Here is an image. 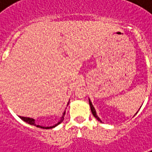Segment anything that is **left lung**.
<instances>
[{"mask_svg":"<svg viewBox=\"0 0 152 152\" xmlns=\"http://www.w3.org/2000/svg\"><path fill=\"white\" fill-rule=\"evenodd\" d=\"M89 106H90V109H91V112H92V114L94 115V117H95L96 119L98 120V121H100V122H102V121H101V120L99 119V116H98V115H97V114H96L95 109H94V106H93L92 102H91V101H90V99H89ZM136 114H137V113H136Z\"/></svg>","mask_w":152,"mask_h":152,"instance_id":"1","label":"left lung"}]
</instances>
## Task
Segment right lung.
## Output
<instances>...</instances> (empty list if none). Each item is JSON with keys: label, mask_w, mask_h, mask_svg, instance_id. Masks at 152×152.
Segmentation results:
<instances>
[{"label": "right lung", "mask_w": 152, "mask_h": 152, "mask_svg": "<svg viewBox=\"0 0 152 152\" xmlns=\"http://www.w3.org/2000/svg\"><path fill=\"white\" fill-rule=\"evenodd\" d=\"M69 104V102L67 103V105ZM64 115H65V112H63V116L61 117V120H60L58 123H57L56 124H54V125H53V126H50V127H44V126H41V125H39V124H37L36 123H35V120L34 119H32V118H29V117H23V116H19V118L20 119H22L23 121H25L26 123H28V124H31V125H34V126H37V127L38 128H40V129H52V128H54L55 126H57L58 124H61L62 122L63 121V120H64Z\"/></svg>", "instance_id": "1"}]
</instances>
